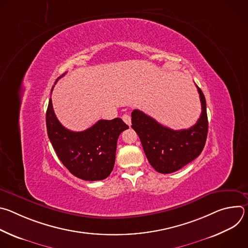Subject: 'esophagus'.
<instances>
[{
	"label": "esophagus",
	"mask_w": 248,
	"mask_h": 248,
	"mask_svg": "<svg viewBox=\"0 0 248 248\" xmlns=\"http://www.w3.org/2000/svg\"><path fill=\"white\" fill-rule=\"evenodd\" d=\"M123 120H124V122L127 124V125H131V118H130V116L129 115H124L123 116Z\"/></svg>",
	"instance_id": "1"
}]
</instances>
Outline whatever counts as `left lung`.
Masks as SVG:
<instances>
[{
    "label": "left lung",
    "instance_id": "obj_1",
    "mask_svg": "<svg viewBox=\"0 0 248 248\" xmlns=\"http://www.w3.org/2000/svg\"><path fill=\"white\" fill-rule=\"evenodd\" d=\"M201 115L197 123L187 129L173 130L162 125L139 110L131 113V127L138 134L150 165L161 173L178 170L196 159L202 152L208 133L206 100L196 85Z\"/></svg>",
    "mask_w": 248,
    "mask_h": 248
}]
</instances>
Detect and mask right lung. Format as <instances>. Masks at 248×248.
Listing matches in <instances>:
<instances>
[{"label": "right lung", "mask_w": 248, "mask_h": 248, "mask_svg": "<svg viewBox=\"0 0 248 248\" xmlns=\"http://www.w3.org/2000/svg\"><path fill=\"white\" fill-rule=\"evenodd\" d=\"M46 124L53 148L63 166L77 178L90 182L110 175L115 165L118 138L128 128L122 119L116 118L100 120L83 131L66 129L57 119L51 99Z\"/></svg>", "instance_id": "obj_1"}]
</instances>
